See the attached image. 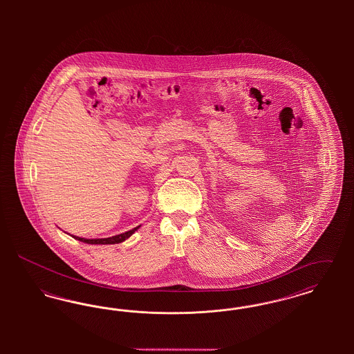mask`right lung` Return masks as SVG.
I'll list each match as a JSON object with an SVG mask.
<instances>
[{"label": "right lung", "instance_id": "right-lung-1", "mask_svg": "<svg viewBox=\"0 0 354 354\" xmlns=\"http://www.w3.org/2000/svg\"><path fill=\"white\" fill-rule=\"evenodd\" d=\"M138 228H139V225L135 227L133 230H130V231H127V232H124V234L113 236V237H106V239H84V237H78V236H73V237H75L80 241L87 243V244H118V243L124 241L127 237L133 235Z\"/></svg>", "mask_w": 354, "mask_h": 354}]
</instances>
